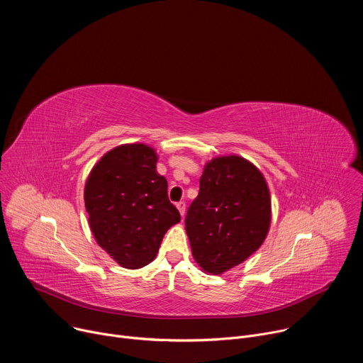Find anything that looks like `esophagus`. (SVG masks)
Segmentation results:
<instances>
[{
  "instance_id": "34e87169",
  "label": "esophagus",
  "mask_w": 363,
  "mask_h": 363,
  "mask_svg": "<svg viewBox=\"0 0 363 363\" xmlns=\"http://www.w3.org/2000/svg\"><path fill=\"white\" fill-rule=\"evenodd\" d=\"M177 208H178V211H179L181 217H184V216H185V208H186V203H185L184 201H179V202H177Z\"/></svg>"
}]
</instances>
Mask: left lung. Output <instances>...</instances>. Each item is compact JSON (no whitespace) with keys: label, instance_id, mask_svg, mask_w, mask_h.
<instances>
[{"label":"left lung","instance_id":"1","mask_svg":"<svg viewBox=\"0 0 363 363\" xmlns=\"http://www.w3.org/2000/svg\"><path fill=\"white\" fill-rule=\"evenodd\" d=\"M270 221V191L258 168L237 155L205 165L185 217L192 255L203 272L223 274L247 260L264 242Z\"/></svg>","mask_w":363,"mask_h":363}]
</instances>
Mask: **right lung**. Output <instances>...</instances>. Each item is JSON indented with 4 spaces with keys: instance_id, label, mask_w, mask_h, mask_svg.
Returning <instances> with one entry per match:
<instances>
[{
    "instance_id": "add662e5",
    "label": "right lung",
    "mask_w": 363,
    "mask_h": 363,
    "mask_svg": "<svg viewBox=\"0 0 363 363\" xmlns=\"http://www.w3.org/2000/svg\"><path fill=\"white\" fill-rule=\"evenodd\" d=\"M157 161V152L145 143L121 145L103 155L86 181L93 237L125 269L153 262L165 233L181 221Z\"/></svg>"
}]
</instances>
